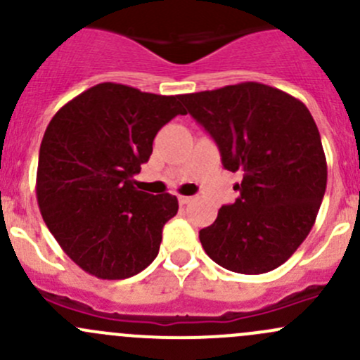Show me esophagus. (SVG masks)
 I'll use <instances>...</instances> for the list:
<instances>
[{
  "label": "esophagus",
  "mask_w": 360,
  "mask_h": 360,
  "mask_svg": "<svg viewBox=\"0 0 360 360\" xmlns=\"http://www.w3.org/2000/svg\"><path fill=\"white\" fill-rule=\"evenodd\" d=\"M177 200H179L181 205H186V203L191 202V197H184V195H181V197L177 198Z\"/></svg>",
  "instance_id": "34e87169"
}]
</instances>
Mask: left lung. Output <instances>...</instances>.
I'll use <instances>...</instances> for the list:
<instances>
[{"label": "left lung", "mask_w": 360, "mask_h": 360, "mask_svg": "<svg viewBox=\"0 0 360 360\" xmlns=\"http://www.w3.org/2000/svg\"><path fill=\"white\" fill-rule=\"evenodd\" d=\"M179 101L209 132L226 170L244 174L240 197L200 230L219 266L266 274L310 233L328 184L321 134L301 101L256 82L184 94Z\"/></svg>", "instance_id": "1"}]
</instances>
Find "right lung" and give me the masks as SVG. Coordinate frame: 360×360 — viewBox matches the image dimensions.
Instances as JSON below:
<instances>
[{"label": "right lung", "instance_id": "right-lung-1", "mask_svg": "<svg viewBox=\"0 0 360 360\" xmlns=\"http://www.w3.org/2000/svg\"><path fill=\"white\" fill-rule=\"evenodd\" d=\"M179 96L99 83L60 108L39 146L36 197L43 221L86 274L120 281L157 257L163 224L179 209L170 193L150 195L134 176Z\"/></svg>", "mask_w": 360, "mask_h": 360}]
</instances>
